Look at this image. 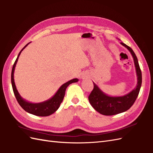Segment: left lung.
<instances>
[{
    "instance_id": "left-lung-1",
    "label": "left lung",
    "mask_w": 153,
    "mask_h": 153,
    "mask_svg": "<svg viewBox=\"0 0 153 153\" xmlns=\"http://www.w3.org/2000/svg\"><path fill=\"white\" fill-rule=\"evenodd\" d=\"M120 44L130 51L133 57L137 83L133 90L124 96H110L105 94L97 84L93 82L94 89L88 97L90 103L98 113L107 116L117 114L128 110L136 100L141 86L142 74L137 56L130 47L123 42H120Z\"/></svg>"
}]
</instances>
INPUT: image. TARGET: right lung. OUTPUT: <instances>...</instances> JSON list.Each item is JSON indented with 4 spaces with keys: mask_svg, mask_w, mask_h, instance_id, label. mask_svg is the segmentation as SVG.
I'll list each match as a JSON object with an SVG mask.
<instances>
[{
    "mask_svg": "<svg viewBox=\"0 0 153 153\" xmlns=\"http://www.w3.org/2000/svg\"><path fill=\"white\" fill-rule=\"evenodd\" d=\"M29 43H28L27 45H26L22 48V50L20 51L18 56V57H17V59H16L14 62V64H13V65L11 74V82L13 91L18 103L26 112L39 117L50 116V114L55 113V112L59 108L61 103H62L63 101L64 96H65V90L68 86L72 83L77 82L78 81H79V79H73L72 80L68 81V82H65V84H63V85L61 86L58 90L57 91V92L54 94L50 99L43 101V102L31 103L23 99V98L20 96V94H19L18 91L16 88L14 82V79H13V74H14L15 67L17 62H18L19 55L21 54L23 49L25 48V47H27V46Z\"/></svg>",
    "mask_w": 153,
    "mask_h": 153,
    "instance_id": "add662e5",
    "label": "right lung"
}]
</instances>
